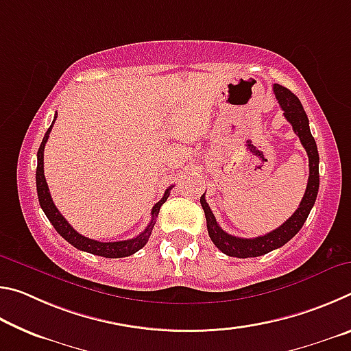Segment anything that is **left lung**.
Returning a JSON list of instances; mask_svg holds the SVG:
<instances>
[{
  "mask_svg": "<svg viewBox=\"0 0 351 351\" xmlns=\"http://www.w3.org/2000/svg\"><path fill=\"white\" fill-rule=\"evenodd\" d=\"M274 94L278 100V105L283 110V116L293 125L294 133L299 136L302 145L306 150L308 161H310V176H308V184L304 198H302L297 210L291 215L282 226H278L276 230L269 234H265L255 239H240L234 237L219 228L215 215H213L209 204L206 203L204 195L201 197L199 203L203 206L206 221H207V232H209L210 240L213 241L219 251L229 255V257L237 258H249V257H260L277 247H282L285 243H288L293 237L299 232L302 226L306 221L308 215L316 203L317 192H319V153L317 145L310 132V122H308L306 112L302 106L300 100L297 99L288 88L282 85H274Z\"/></svg>",
  "mask_w": 351,
  "mask_h": 351,
  "instance_id": "8db88e82",
  "label": "left lung"
}]
</instances>
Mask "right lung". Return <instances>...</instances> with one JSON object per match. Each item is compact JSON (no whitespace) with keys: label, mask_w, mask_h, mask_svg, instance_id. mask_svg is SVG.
I'll list each match as a JSON object with an SVG mask.
<instances>
[{"label":"right lung","mask_w":351,"mask_h":351,"mask_svg":"<svg viewBox=\"0 0 351 351\" xmlns=\"http://www.w3.org/2000/svg\"><path fill=\"white\" fill-rule=\"evenodd\" d=\"M57 119V112L54 121H52L51 127L47 128V132L45 134L43 141H41V145L38 148L37 153V175H35V181H37V193H38V201L41 209H43L45 215L47 217V219L54 226L56 230L60 234L64 240L68 243H71L74 247L80 249V251L90 252L94 255H100V257H106V258H121V257H128V255H133L134 252H138L139 249L144 247L147 245L148 239H150V234L154 228V223H156V217L159 213V209L161 206L167 201L170 190L173 186H170L167 190H165L164 197L161 198V201H158L156 204L153 206L152 209V221L148 223V226L145 228V230L142 234H139L136 239L132 240H123V241H97L93 239H88V237H83L82 234L77 232V230L71 226L64 217L62 215L60 212L54 204V201L51 198L49 193V187H47L46 178H45V170H43V154H45V145L47 142V138H49V133L52 130V125H54Z\"/></svg>","instance_id":"obj_1"}]
</instances>
